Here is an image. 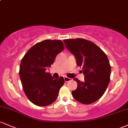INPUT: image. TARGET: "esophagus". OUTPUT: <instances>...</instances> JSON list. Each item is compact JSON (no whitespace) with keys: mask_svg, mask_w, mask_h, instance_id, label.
<instances>
[{"mask_svg":"<svg viewBox=\"0 0 128 128\" xmlns=\"http://www.w3.org/2000/svg\"><path fill=\"white\" fill-rule=\"evenodd\" d=\"M64 80H65V82H67L70 81V80H71V79L69 78L66 77V76L64 78Z\"/></svg>","mask_w":128,"mask_h":128,"instance_id":"34e87169","label":"esophagus"}]
</instances>
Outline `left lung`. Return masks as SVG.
Here are the masks:
<instances>
[{
  "mask_svg": "<svg viewBox=\"0 0 128 128\" xmlns=\"http://www.w3.org/2000/svg\"><path fill=\"white\" fill-rule=\"evenodd\" d=\"M67 49L74 55L77 66L82 67L84 81L74 78L77 88L72 92L76 100L90 104L103 96L108 87L111 66L106 54L94 43L82 38L64 40Z\"/></svg>",
  "mask_w": 128,
  "mask_h": 128,
  "instance_id": "left-lung-1",
  "label": "left lung"
}]
</instances>
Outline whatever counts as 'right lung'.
Returning <instances> with one entry per match:
<instances>
[{
    "mask_svg": "<svg viewBox=\"0 0 128 128\" xmlns=\"http://www.w3.org/2000/svg\"><path fill=\"white\" fill-rule=\"evenodd\" d=\"M63 46L60 40H46L33 46L22 58L19 70L22 84L29 100L37 106H48L55 102L64 85V78L55 79L46 72L64 49Z\"/></svg>",
    "mask_w": 128,
    "mask_h": 128,
    "instance_id": "right-lung-1",
    "label": "right lung"
}]
</instances>
